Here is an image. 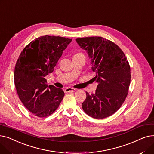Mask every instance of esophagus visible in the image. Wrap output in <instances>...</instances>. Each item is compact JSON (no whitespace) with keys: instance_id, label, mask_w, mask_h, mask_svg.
Segmentation results:
<instances>
[{"instance_id":"obj_1","label":"esophagus","mask_w":154,"mask_h":154,"mask_svg":"<svg viewBox=\"0 0 154 154\" xmlns=\"http://www.w3.org/2000/svg\"><path fill=\"white\" fill-rule=\"evenodd\" d=\"M76 90H77L76 89L73 88H66L64 90V91L66 93H69V92H75Z\"/></svg>"}]
</instances>
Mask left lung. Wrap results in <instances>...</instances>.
<instances>
[{
    "mask_svg": "<svg viewBox=\"0 0 154 154\" xmlns=\"http://www.w3.org/2000/svg\"><path fill=\"white\" fill-rule=\"evenodd\" d=\"M76 41L87 51L98 83L94 94L86 92L82 108L92 118H106L118 110L127 98L131 80L129 63L120 47L108 39L94 36Z\"/></svg>",
    "mask_w": 154,
    "mask_h": 154,
    "instance_id": "8db88e82",
    "label": "left lung"
}]
</instances>
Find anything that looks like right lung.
<instances>
[{"label": "right lung", "instance_id": "obj_1", "mask_svg": "<svg viewBox=\"0 0 154 154\" xmlns=\"http://www.w3.org/2000/svg\"><path fill=\"white\" fill-rule=\"evenodd\" d=\"M72 39L45 35L35 39L22 51L14 69V84L19 99L36 116L53 114L63 99L61 88L47 84L63 51Z\"/></svg>", "mask_w": 154, "mask_h": 154}]
</instances>
